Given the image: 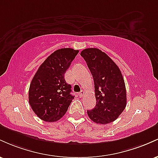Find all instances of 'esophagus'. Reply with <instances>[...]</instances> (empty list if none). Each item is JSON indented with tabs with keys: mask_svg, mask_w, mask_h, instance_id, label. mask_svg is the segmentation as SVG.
<instances>
[{
	"mask_svg": "<svg viewBox=\"0 0 158 158\" xmlns=\"http://www.w3.org/2000/svg\"><path fill=\"white\" fill-rule=\"evenodd\" d=\"M84 94H85L84 90H81V91L79 93V97H82L83 95H84Z\"/></svg>",
	"mask_w": 158,
	"mask_h": 158,
	"instance_id": "1",
	"label": "esophagus"
}]
</instances>
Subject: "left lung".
Wrapping results in <instances>:
<instances>
[{
	"mask_svg": "<svg viewBox=\"0 0 158 158\" xmlns=\"http://www.w3.org/2000/svg\"><path fill=\"white\" fill-rule=\"evenodd\" d=\"M94 78L97 105L87 110L88 117L98 124L116 120L126 106V90L122 73L111 59L97 48L81 52Z\"/></svg>",
	"mask_w": 158,
	"mask_h": 158,
	"instance_id": "8db88e82",
	"label": "left lung"
}]
</instances>
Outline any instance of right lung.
Masks as SVG:
<instances>
[{"label":"right lung","mask_w":158,"mask_h":158,"mask_svg":"<svg viewBox=\"0 0 158 158\" xmlns=\"http://www.w3.org/2000/svg\"><path fill=\"white\" fill-rule=\"evenodd\" d=\"M79 50L61 48L49 56L38 69L29 89L32 110L45 122L59 120L68 110L74 97L64 73Z\"/></svg>","instance_id":"obj_1"}]
</instances>
